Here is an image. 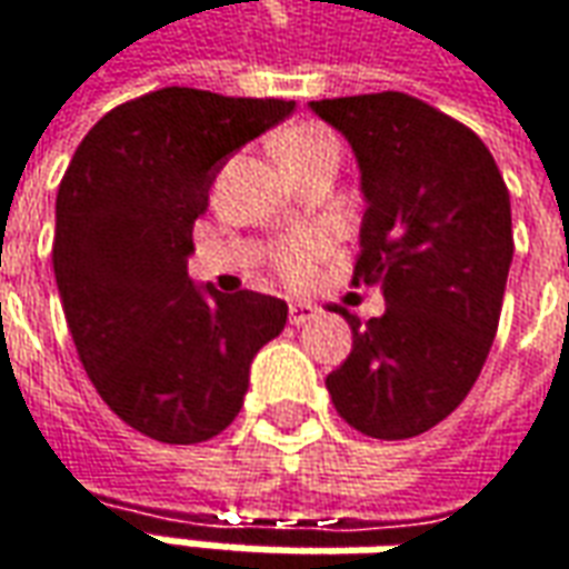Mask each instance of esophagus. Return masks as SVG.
I'll return each instance as SVG.
<instances>
[{"label":"esophagus","instance_id":"34e87169","mask_svg":"<svg viewBox=\"0 0 569 569\" xmlns=\"http://www.w3.org/2000/svg\"><path fill=\"white\" fill-rule=\"evenodd\" d=\"M318 305H311V302H292L289 305V321L292 323H305V321H311V318H318Z\"/></svg>","mask_w":569,"mask_h":569}]
</instances>
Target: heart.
Instances as JSON below:
<instances>
[{
	"mask_svg": "<svg viewBox=\"0 0 569 569\" xmlns=\"http://www.w3.org/2000/svg\"><path fill=\"white\" fill-rule=\"evenodd\" d=\"M277 153L283 169L302 167L318 157H340V141L330 128L318 126V122H302L283 131V138L277 141ZM330 242L318 229H296L283 236L277 246L270 248V267L273 273L289 286H302L315 277V270L327 258Z\"/></svg>",
	"mask_w": 569,
	"mask_h": 569,
	"instance_id": "heart-1",
	"label": "heart"
}]
</instances>
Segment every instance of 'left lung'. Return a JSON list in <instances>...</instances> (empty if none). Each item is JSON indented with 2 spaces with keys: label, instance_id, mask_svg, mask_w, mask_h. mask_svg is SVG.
I'll return each mask as SVG.
<instances>
[{
  "label": "left lung",
  "instance_id": "1",
  "mask_svg": "<svg viewBox=\"0 0 569 569\" xmlns=\"http://www.w3.org/2000/svg\"><path fill=\"white\" fill-rule=\"evenodd\" d=\"M362 169V251L352 286H381L387 311L352 327L327 375L337 412L381 441L425 435L479 381L513 261L510 194L472 128L400 90L315 100Z\"/></svg>",
  "mask_w": 569,
  "mask_h": 569
}]
</instances>
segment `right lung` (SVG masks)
<instances>
[{"label": "right lung", "mask_w": 569, "mask_h": 569, "mask_svg": "<svg viewBox=\"0 0 569 569\" xmlns=\"http://www.w3.org/2000/svg\"><path fill=\"white\" fill-rule=\"evenodd\" d=\"M296 109L277 97L163 88L90 128L56 194L52 270L78 359L109 409L160 443H201L239 416L283 299L188 280L191 229L232 150Z\"/></svg>", "instance_id": "add662e5"}]
</instances>
